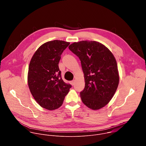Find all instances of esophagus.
<instances>
[{
    "mask_svg": "<svg viewBox=\"0 0 146 146\" xmlns=\"http://www.w3.org/2000/svg\"><path fill=\"white\" fill-rule=\"evenodd\" d=\"M70 84H71L72 86L74 85V84H75V80H73V81H72L70 82Z\"/></svg>",
    "mask_w": 146,
    "mask_h": 146,
    "instance_id": "esophagus-1",
    "label": "esophagus"
}]
</instances>
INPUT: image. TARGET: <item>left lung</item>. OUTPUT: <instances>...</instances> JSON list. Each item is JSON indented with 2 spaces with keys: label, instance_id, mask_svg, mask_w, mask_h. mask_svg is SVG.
<instances>
[{
  "label": "left lung",
  "instance_id": "obj_1",
  "mask_svg": "<svg viewBox=\"0 0 146 146\" xmlns=\"http://www.w3.org/2000/svg\"><path fill=\"white\" fill-rule=\"evenodd\" d=\"M77 55L84 74L85 87L80 92L82 102L88 108L98 110L114 96L119 83L116 60L110 51L95 41H81L69 46Z\"/></svg>",
  "mask_w": 146,
  "mask_h": 146
}]
</instances>
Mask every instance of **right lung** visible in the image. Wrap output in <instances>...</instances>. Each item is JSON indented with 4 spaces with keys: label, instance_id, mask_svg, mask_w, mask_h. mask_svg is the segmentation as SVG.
Returning a JSON list of instances; mask_svg holds the SVG:
<instances>
[{
    "label": "right lung",
    "instance_id": "1",
    "mask_svg": "<svg viewBox=\"0 0 146 146\" xmlns=\"http://www.w3.org/2000/svg\"><path fill=\"white\" fill-rule=\"evenodd\" d=\"M70 43L55 40L41 45L30 62L28 83L34 99L50 110L59 108L72 86L61 77L58 64L60 56Z\"/></svg>",
    "mask_w": 146,
    "mask_h": 146
}]
</instances>
